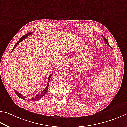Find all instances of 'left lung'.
Returning a JSON list of instances; mask_svg holds the SVG:
<instances>
[{
    "mask_svg": "<svg viewBox=\"0 0 127 127\" xmlns=\"http://www.w3.org/2000/svg\"><path fill=\"white\" fill-rule=\"evenodd\" d=\"M101 36H102V37H103V39H104V41H105V43L106 44H108V45L109 46L110 48H112V47H111V46H110V44H109V43H108V40H107V39H106V38H105V37H104V36H103V35H101Z\"/></svg>",
    "mask_w": 127,
    "mask_h": 127,
    "instance_id": "left-lung-1",
    "label": "left lung"
}]
</instances>
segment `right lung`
I'll use <instances>...</instances> for the list:
<instances>
[{
  "label": "right lung",
  "mask_w": 127,
  "mask_h": 127,
  "mask_svg": "<svg viewBox=\"0 0 127 127\" xmlns=\"http://www.w3.org/2000/svg\"><path fill=\"white\" fill-rule=\"evenodd\" d=\"M31 34H32V32H29V33H27V34H24V35H23V36H22V37L21 38H20V39L19 40V41L17 42V43L15 44L14 46V47L13 48V50H12V52H13V51L14 50V48H15V47H16V46L20 43V42L23 41V40L25 39L28 36H29V35H31ZM52 74H51V75H50V76H48V82H47V85L46 88L45 89H44L43 91H42V92L41 93H40V94H37V95H35V96L34 97H32V98H31V99L29 98V99H28V98H27V97H24L22 94H20V93L18 92L17 90H15L14 89V91L15 92V93H16V94L17 95V96H18L19 97H20V98H21V99H23V100H31V101H37V100H39L41 99L42 97H43V96H44V95H45V94H46L47 92L48 88V86H49V83H50V80L51 77V76H52Z\"/></svg>",
  "instance_id": "add662e5"
}]
</instances>
